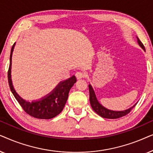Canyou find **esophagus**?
I'll return each mask as SVG.
<instances>
[{
  "mask_svg": "<svg viewBox=\"0 0 153 153\" xmlns=\"http://www.w3.org/2000/svg\"><path fill=\"white\" fill-rule=\"evenodd\" d=\"M75 75H76V78L78 79L84 78V77L85 76V74L84 72H77Z\"/></svg>",
  "mask_w": 153,
  "mask_h": 153,
  "instance_id": "obj_1",
  "label": "esophagus"
}]
</instances>
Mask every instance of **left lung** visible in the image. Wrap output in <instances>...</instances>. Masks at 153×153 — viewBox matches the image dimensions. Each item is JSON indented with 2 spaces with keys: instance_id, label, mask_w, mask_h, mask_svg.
Returning <instances> with one entry per match:
<instances>
[{
  "instance_id": "obj_1",
  "label": "left lung",
  "mask_w": 153,
  "mask_h": 153,
  "mask_svg": "<svg viewBox=\"0 0 153 153\" xmlns=\"http://www.w3.org/2000/svg\"><path fill=\"white\" fill-rule=\"evenodd\" d=\"M137 42L139 43L140 47H141L142 49H143L144 51H146L145 47L143 45V43L140 41L139 37H137ZM89 88V93H90V103H91V105L93 108V109L95 111V113L100 116L102 118H109V119H116L121 118V117L126 116L127 114H128L129 112L131 111V110L134 107V106L137 105V104H134L132 107L128 108V109L125 110V111H112L109 110L108 108H106L102 105L101 104L98 102L97 100V97H96V95L95 94V92H94L93 88H92L91 85L89 84L88 85Z\"/></svg>"
}]
</instances>
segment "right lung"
<instances>
[{
	"label": "right lung",
	"instance_id": "1",
	"mask_svg": "<svg viewBox=\"0 0 153 153\" xmlns=\"http://www.w3.org/2000/svg\"><path fill=\"white\" fill-rule=\"evenodd\" d=\"M14 47V44L12 46L10 57V66L7 72L8 83L10 88L11 90L14 97L17 100L19 104L30 116L39 119H51L58 116L63 109L68 98L69 92L71 88L76 83V78L75 76H72L70 79L62 81L58 84L56 88L49 95L44 98H42L38 101H32L31 102H27L22 99L16 93L12 85L11 79V65L12 56Z\"/></svg>",
	"mask_w": 153,
	"mask_h": 153
}]
</instances>
